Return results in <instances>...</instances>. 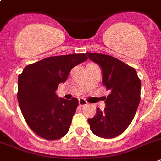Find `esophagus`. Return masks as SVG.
Returning <instances> with one entry per match:
<instances>
[{
  "label": "esophagus",
  "instance_id": "1",
  "mask_svg": "<svg viewBox=\"0 0 161 161\" xmlns=\"http://www.w3.org/2000/svg\"><path fill=\"white\" fill-rule=\"evenodd\" d=\"M87 104H88L87 102L86 101L85 99L80 98L79 100V105L81 106V107H83V106H86Z\"/></svg>",
  "mask_w": 161,
  "mask_h": 161
}]
</instances>
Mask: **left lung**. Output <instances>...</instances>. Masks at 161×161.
Returning a JSON list of instances; mask_svg holds the SVG:
<instances>
[{
    "label": "left lung",
    "instance_id": "8db88e82",
    "mask_svg": "<svg viewBox=\"0 0 161 161\" xmlns=\"http://www.w3.org/2000/svg\"><path fill=\"white\" fill-rule=\"evenodd\" d=\"M90 59L100 66L103 83L110 94L104 110L97 108L95 116L88 119L94 134L114 138L128 128L141 100V80L133 67L108 55L87 52Z\"/></svg>",
    "mask_w": 161,
    "mask_h": 161
}]
</instances>
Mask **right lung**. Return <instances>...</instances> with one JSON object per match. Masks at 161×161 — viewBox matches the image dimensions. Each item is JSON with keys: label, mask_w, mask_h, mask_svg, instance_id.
<instances>
[{"label": "right lung", "mask_w": 161, "mask_h": 161, "mask_svg": "<svg viewBox=\"0 0 161 161\" xmlns=\"http://www.w3.org/2000/svg\"><path fill=\"white\" fill-rule=\"evenodd\" d=\"M86 54L52 56L29 64L18 77L17 99L31 130L46 140H58L69 131L79 100L55 94L70 70L87 59Z\"/></svg>", "instance_id": "add662e5"}]
</instances>
